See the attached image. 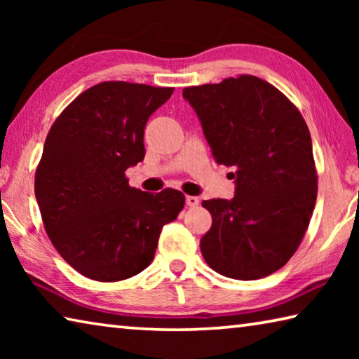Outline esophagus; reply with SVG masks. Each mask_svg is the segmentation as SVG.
I'll use <instances>...</instances> for the list:
<instances>
[{"label":"esophagus","instance_id":"34e87169","mask_svg":"<svg viewBox=\"0 0 359 359\" xmlns=\"http://www.w3.org/2000/svg\"><path fill=\"white\" fill-rule=\"evenodd\" d=\"M185 203H187L188 208H194V205L199 204V198L198 196H187Z\"/></svg>","mask_w":359,"mask_h":359}]
</instances>
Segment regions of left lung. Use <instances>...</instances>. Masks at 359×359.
<instances>
[{
    "instance_id": "1",
    "label": "left lung",
    "mask_w": 359,
    "mask_h": 359,
    "mask_svg": "<svg viewBox=\"0 0 359 359\" xmlns=\"http://www.w3.org/2000/svg\"><path fill=\"white\" fill-rule=\"evenodd\" d=\"M218 165L233 168V199H209L201 253L218 274L257 280L299 247L317 201L311 133L287 96L255 76L184 88Z\"/></svg>"
}]
</instances>
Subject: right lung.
<instances>
[{
	"label": "right lung",
	"instance_id": "right-lung-1",
	"mask_svg": "<svg viewBox=\"0 0 359 359\" xmlns=\"http://www.w3.org/2000/svg\"><path fill=\"white\" fill-rule=\"evenodd\" d=\"M174 88L101 82L60 114L46 137L34 193L53 247L69 266L98 282L139 274L155 257L166 223L185 196L128 185L125 171L144 160V130Z\"/></svg>",
	"mask_w": 359,
	"mask_h": 359
}]
</instances>
